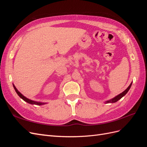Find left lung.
<instances>
[{
  "label": "left lung",
  "mask_w": 147,
  "mask_h": 147,
  "mask_svg": "<svg viewBox=\"0 0 147 147\" xmlns=\"http://www.w3.org/2000/svg\"><path fill=\"white\" fill-rule=\"evenodd\" d=\"M132 82H131V83L130 84V85L127 88V89H126V90H124L123 92H122L121 93H120L119 94L117 95V96H115V97H113V98L111 99H110V100H109L105 101V103H106V104H108V103H115V102H117V101L119 100L120 99H121L123 96H125V95L127 94V92L129 91V90H130L131 86V85H132Z\"/></svg>",
  "instance_id": "obj_1"
}]
</instances>
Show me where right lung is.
Listing matches in <instances>:
<instances>
[{
  "label": "right lung",
  "instance_id": "add662e5",
  "mask_svg": "<svg viewBox=\"0 0 147 147\" xmlns=\"http://www.w3.org/2000/svg\"><path fill=\"white\" fill-rule=\"evenodd\" d=\"M13 88H14L15 91L16 92L17 94L18 95L20 98H21L22 99H23V100L26 101V102H28V103L30 104H32V105H44V104H46L47 102H37V101H34V100H30L28 98H27V97H25L24 95H23L21 94V93L17 90L16 88L15 87V86L14 85V84H13Z\"/></svg>",
  "mask_w": 147,
  "mask_h": 147
}]
</instances>
